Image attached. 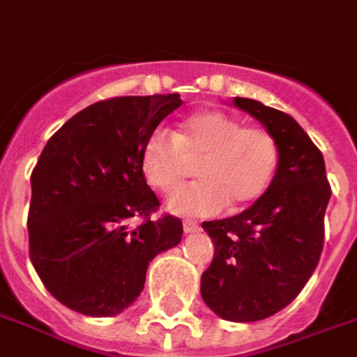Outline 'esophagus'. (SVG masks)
I'll return each instance as SVG.
<instances>
[{"label":"esophagus","mask_w":357,"mask_h":357,"mask_svg":"<svg viewBox=\"0 0 357 357\" xmlns=\"http://www.w3.org/2000/svg\"><path fill=\"white\" fill-rule=\"evenodd\" d=\"M183 229L184 233H196V231H200V225H198V221L186 220L183 223Z\"/></svg>","instance_id":"esophagus-1"}]
</instances>
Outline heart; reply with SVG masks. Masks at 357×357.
Wrapping results in <instances>:
<instances>
[{"label":"heart","mask_w":357,"mask_h":357,"mask_svg":"<svg viewBox=\"0 0 357 357\" xmlns=\"http://www.w3.org/2000/svg\"><path fill=\"white\" fill-rule=\"evenodd\" d=\"M198 183L174 190L167 210L176 215L208 218L227 204L249 206L264 196L280 163L276 137L262 126H243L223 110H198L178 124L174 136L157 128L142 147L146 181L171 192L196 163Z\"/></svg>","instance_id":"heart-1"}]
</instances>
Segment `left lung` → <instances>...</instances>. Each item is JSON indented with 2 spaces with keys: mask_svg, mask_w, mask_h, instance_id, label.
I'll return each instance as SVG.
<instances>
[{
  "mask_svg": "<svg viewBox=\"0 0 357 357\" xmlns=\"http://www.w3.org/2000/svg\"><path fill=\"white\" fill-rule=\"evenodd\" d=\"M233 105L276 137L280 163L250 208L202 223L215 252L200 291L221 319L255 323L289 305L319 264L331 184L323 153L289 114L243 97Z\"/></svg>",
  "mask_w": 357,
  "mask_h": 357,
  "instance_id": "obj_1",
  "label": "left lung"
}]
</instances>
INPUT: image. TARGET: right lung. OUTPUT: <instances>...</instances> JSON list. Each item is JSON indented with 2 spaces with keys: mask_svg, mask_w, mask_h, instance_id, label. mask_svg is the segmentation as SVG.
<instances>
[{
  "mask_svg": "<svg viewBox=\"0 0 357 357\" xmlns=\"http://www.w3.org/2000/svg\"><path fill=\"white\" fill-rule=\"evenodd\" d=\"M183 105L178 93L118 97L71 116L31 174L29 255L61 305L114 317L136 301L149 262L183 239L173 215L151 221L159 200L142 171L147 136ZM132 217H146L130 228Z\"/></svg>",
  "mask_w": 357,
  "mask_h": 357,
  "instance_id": "right-lung-1",
  "label": "right lung"
}]
</instances>
